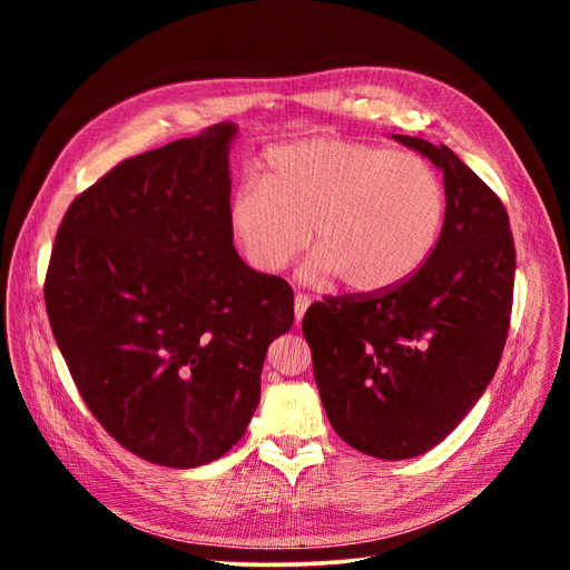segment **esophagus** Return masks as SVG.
<instances>
[{
  "mask_svg": "<svg viewBox=\"0 0 570 570\" xmlns=\"http://www.w3.org/2000/svg\"><path fill=\"white\" fill-rule=\"evenodd\" d=\"M308 304H312V297L304 295V292H297V295H295V318H297V323H302Z\"/></svg>",
  "mask_w": 570,
  "mask_h": 570,
  "instance_id": "esophagus-1",
  "label": "esophagus"
}]
</instances>
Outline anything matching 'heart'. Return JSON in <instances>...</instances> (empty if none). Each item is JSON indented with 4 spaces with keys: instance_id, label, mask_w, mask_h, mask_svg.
Returning a JSON list of instances; mask_svg holds the SVG:
<instances>
[{
    "instance_id": "b5f03b06",
    "label": "heart",
    "mask_w": 570,
    "mask_h": 570,
    "mask_svg": "<svg viewBox=\"0 0 570 570\" xmlns=\"http://www.w3.org/2000/svg\"><path fill=\"white\" fill-rule=\"evenodd\" d=\"M446 195L419 154L312 137L266 151L264 180L233 193L228 226L247 262L281 273L308 247L312 281L340 275L354 292L402 285L435 252Z\"/></svg>"
}]
</instances>
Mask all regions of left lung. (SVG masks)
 I'll use <instances>...</instances> for the list:
<instances>
[{"label": "left lung", "instance_id": "obj_1", "mask_svg": "<svg viewBox=\"0 0 570 570\" xmlns=\"http://www.w3.org/2000/svg\"><path fill=\"white\" fill-rule=\"evenodd\" d=\"M444 176L440 243L402 285L308 306L302 333L327 421L354 450L411 459L473 409L502 358L513 304L509 214L450 147L394 135Z\"/></svg>", "mask_w": 570, "mask_h": 570}]
</instances>
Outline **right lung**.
Wrapping results in <instances>:
<instances>
[{"label": "right lung", "instance_id": "right-lung-1", "mask_svg": "<svg viewBox=\"0 0 570 570\" xmlns=\"http://www.w3.org/2000/svg\"><path fill=\"white\" fill-rule=\"evenodd\" d=\"M216 124L114 166L59 226L45 278L51 333L101 428L168 469L216 461L245 435L292 287L249 268L228 226Z\"/></svg>", "mask_w": 570, "mask_h": 570}]
</instances>
